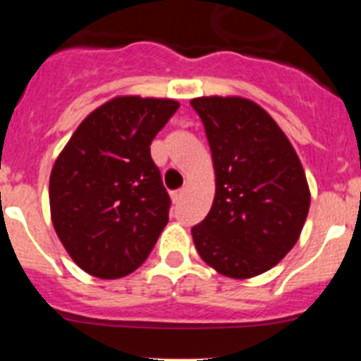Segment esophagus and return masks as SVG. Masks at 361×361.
Instances as JSON below:
<instances>
[{
	"instance_id": "34e87169",
	"label": "esophagus",
	"mask_w": 361,
	"mask_h": 361,
	"mask_svg": "<svg viewBox=\"0 0 361 361\" xmlns=\"http://www.w3.org/2000/svg\"><path fill=\"white\" fill-rule=\"evenodd\" d=\"M184 193H186V188H183V190H177L171 193V199H173V202H180L184 197Z\"/></svg>"
}]
</instances>
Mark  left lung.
Returning a JSON list of instances; mask_svg holds the SVG:
<instances>
[{
    "label": "left lung",
    "mask_w": 361,
    "mask_h": 361,
    "mask_svg": "<svg viewBox=\"0 0 361 361\" xmlns=\"http://www.w3.org/2000/svg\"><path fill=\"white\" fill-rule=\"evenodd\" d=\"M212 148L215 197L191 228L200 258L228 279H253L300 238L311 204L305 171L276 121L251 99H191Z\"/></svg>",
    "instance_id": "obj_1"
}]
</instances>
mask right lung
Masks as SVG:
<instances>
[{"label":"right lung","instance_id":"1","mask_svg":"<svg viewBox=\"0 0 361 361\" xmlns=\"http://www.w3.org/2000/svg\"><path fill=\"white\" fill-rule=\"evenodd\" d=\"M178 108L164 97L117 95L78 126L50 173V216L85 273L126 276L168 224L170 197L149 145Z\"/></svg>","mask_w":361,"mask_h":361}]
</instances>
